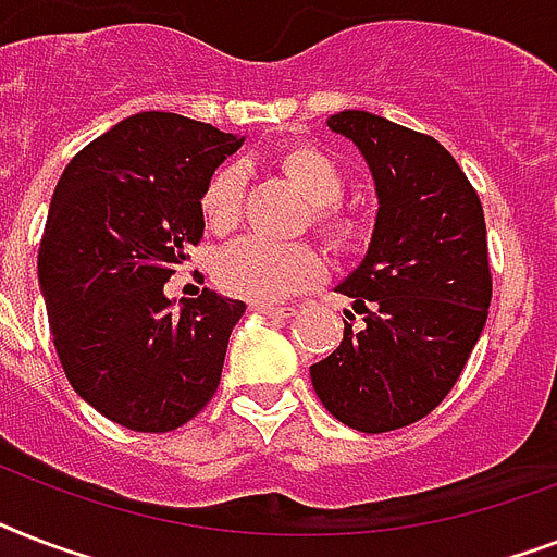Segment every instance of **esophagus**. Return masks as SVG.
Listing matches in <instances>:
<instances>
[{"instance_id": "obj_1", "label": "esophagus", "mask_w": 557, "mask_h": 557, "mask_svg": "<svg viewBox=\"0 0 557 557\" xmlns=\"http://www.w3.org/2000/svg\"><path fill=\"white\" fill-rule=\"evenodd\" d=\"M260 314H269V318H292L295 314V306H274V304H251Z\"/></svg>"}]
</instances>
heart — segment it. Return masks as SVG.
Listing matches in <instances>:
<instances>
[{"label":"heart","instance_id":"heart-1","mask_svg":"<svg viewBox=\"0 0 557 557\" xmlns=\"http://www.w3.org/2000/svg\"><path fill=\"white\" fill-rule=\"evenodd\" d=\"M280 173L292 182L312 213L314 231L332 251H356L364 243V219L347 216L335 205L344 196V173L318 147L292 144L277 152ZM243 208V170L225 164L210 176L201 193V213L213 231H227L236 225ZM321 277V257L309 245H271L262 239H239L227 245L216 260L219 286L231 295L248 297L257 304H271L312 286Z\"/></svg>","mask_w":557,"mask_h":557}]
</instances>
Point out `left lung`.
<instances>
[{
    "label": "left lung",
    "mask_w": 557,
    "mask_h": 557,
    "mask_svg": "<svg viewBox=\"0 0 557 557\" xmlns=\"http://www.w3.org/2000/svg\"><path fill=\"white\" fill-rule=\"evenodd\" d=\"M364 156L379 213L361 265L338 286L352 297L344 341L309 367L323 407L361 433L419 422L457 384L483 335L492 269L480 196L436 138L364 109L326 121Z\"/></svg>",
    "instance_id": "8db88e82"
}]
</instances>
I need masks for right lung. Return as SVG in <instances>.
<instances>
[{"label":"right lung","mask_w":557,"mask_h":557,"mask_svg":"<svg viewBox=\"0 0 557 557\" xmlns=\"http://www.w3.org/2000/svg\"><path fill=\"white\" fill-rule=\"evenodd\" d=\"M245 138L138 112L83 147L51 196L37 253L54 349L77 396L129 431L168 433L216 393L243 300L164 283L205 234L201 193Z\"/></svg>","instance_id":"obj_1"}]
</instances>
